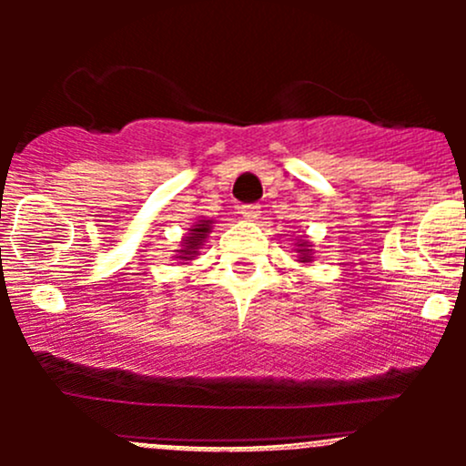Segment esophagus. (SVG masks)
<instances>
[{"label": "esophagus", "instance_id": "obj_1", "mask_svg": "<svg viewBox=\"0 0 466 466\" xmlns=\"http://www.w3.org/2000/svg\"><path fill=\"white\" fill-rule=\"evenodd\" d=\"M240 215L249 218V221H254V218H258L260 215V206L258 203H245V206H240Z\"/></svg>", "mask_w": 466, "mask_h": 466}]
</instances>
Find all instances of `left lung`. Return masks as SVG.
<instances>
[{
  "mask_svg": "<svg viewBox=\"0 0 466 466\" xmlns=\"http://www.w3.org/2000/svg\"><path fill=\"white\" fill-rule=\"evenodd\" d=\"M300 251H302V254H304V256H302L304 260H309V258H311V256H309V249H300Z\"/></svg>",
  "mask_w": 466,
  "mask_h": 466,
  "instance_id": "1",
  "label": "left lung"
}]
</instances>
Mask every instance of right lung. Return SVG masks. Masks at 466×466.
<instances>
[{"instance_id":"1","label":"right lung","mask_w":466,"mask_h":466,"mask_svg":"<svg viewBox=\"0 0 466 466\" xmlns=\"http://www.w3.org/2000/svg\"><path fill=\"white\" fill-rule=\"evenodd\" d=\"M208 229H210V221H199L197 223L195 228L190 229V237H186V249H181V258L184 260H190V256L195 254V249L199 248L201 245V240L206 238V234H208Z\"/></svg>"}]
</instances>
